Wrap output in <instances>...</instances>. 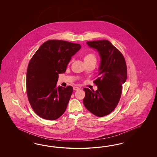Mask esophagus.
<instances>
[{
    "mask_svg": "<svg viewBox=\"0 0 157 157\" xmlns=\"http://www.w3.org/2000/svg\"><path fill=\"white\" fill-rule=\"evenodd\" d=\"M73 89H74V90H78L80 89V88H79V87H76V86H74V87H73Z\"/></svg>",
    "mask_w": 157,
    "mask_h": 157,
    "instance_id": "1",
    "label": "esophagus"
}]
</instances>
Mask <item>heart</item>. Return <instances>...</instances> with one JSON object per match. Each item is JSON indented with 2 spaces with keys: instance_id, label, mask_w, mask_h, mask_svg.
Returning a JSON list of instances; mask_svg holds the SVG:
<instances>
[{
  "instance_id": "b5f03b06",
  "label": "heart",
  "mask_w": 157,
  "mask_h": 157,
  "mask_svg": "<svg viewBox=\"0 0 157 157\" xmlns=\"http://www.w3.org/2000/svg\"><path fill=\"white\" fill-rule=\"evenodd\" d=\"M96 60V57H95V55L94 53H88V54L86 55L84 57L85 62H89V61H91V60Z\"/></svg>"
}]
</instances>
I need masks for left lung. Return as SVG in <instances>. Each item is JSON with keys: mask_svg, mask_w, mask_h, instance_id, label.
<instances>
[{"mask_svg": "<svg viewBox=\"0 0 157 157\" xmlns=\"http://www.w3.org/2000/svg\"><path fill=\"white\" fill-rule=\"evenodd\" d=\"M96 49L101 58L99 72L94 83L98 87L94 91L85 88L83 104L98 117L110 114L116 108L121 95L122 85L127 78V70L122 53L106 40L87 41Z\"/></svg>", "mask_w": 157, "mask_h": 157, "instance_id": "1", "label": "left lung"}]
</instances>
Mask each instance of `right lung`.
<instances>
[{
	"instance_id": "right-lung-1",
	"label": "right lung",
	"mask_w": 157,
	"mask_h": 157,
	"mask_svg": "<svg viewBox=\"0 0 157 157\" xmlns=\"http://www.w3.org/2000/svg\"><path fill=\"white\" fill-rule=\"evenodd\" d=\"M79 44L51 40L43 43L29 63L27 95L34 112L43 119L54 120L64 113L73 88L57 86L59 74L64 73Z\"/></svg>"
}]
</instances>
